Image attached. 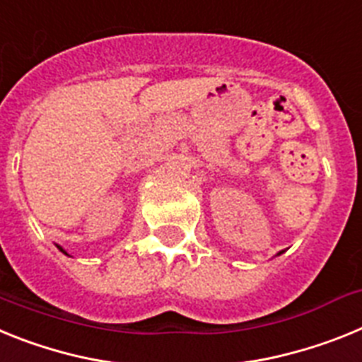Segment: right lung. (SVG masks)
I'll list each match as a JSON object with an SVG mask.
<instances>
[{
    "instance_id": "obj_1",
    "label": "right lung",
    "mask_w": 362,
    "mask_h": 362,
    "mask_svg": "<svg viewBox=\"0 0 362 362\" xmlns=\"http://www.w3.org/2000/svg\"><path fill=\"white\" fill-rule=\"evenodd\" d=\"M59 250H62V247H59ZM62 251H64V250H62ZM64 253H65V251H64Z\"/></svg>"
}]
</instances>
